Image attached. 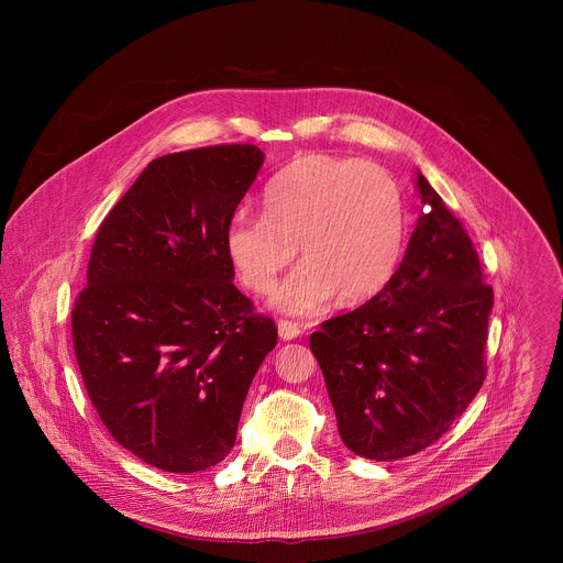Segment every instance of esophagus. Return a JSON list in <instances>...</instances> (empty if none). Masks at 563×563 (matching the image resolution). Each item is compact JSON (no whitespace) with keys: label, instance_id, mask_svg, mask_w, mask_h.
<instances>
[{"label":"esophagus","instance_id":"esophagus-1","mask_svg":"<svg viewBox=\"0 0 563 563\" xmlns=\"http://www.w3.org/2000/svg\"><path fill=\"white\" fill-rule=\"evenodd\" d=\"M277 331H279L282 340H295V338H299L303 333L299 322L288 321V319H282V321L277 322Z\"/></svg>","mask_w":563,"mask_h":563}]
</instances>
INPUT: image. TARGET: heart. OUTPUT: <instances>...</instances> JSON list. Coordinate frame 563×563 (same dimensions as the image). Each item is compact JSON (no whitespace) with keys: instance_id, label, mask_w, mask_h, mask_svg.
Masks as SVG:
<instances>
[{"instance_id":"obj_1","label":"heart","mask_w":563,"mask_h":563,"mask_svg":"<svg viewBox=\"0 0 563 563\" xmlns=\"http://www.w3.org/2000/svg\"><path fill=\"white\" fill-rule=\"evenodd\" d=\"M407 210L401 186L382 166L303 156L264 190V217L239 212L225 251L244 288L264 295L297 257L301 264L273 295L275 308L308 317L335 295L362 303L379 295L401 264Z\"/></svg>"}]
</instances>
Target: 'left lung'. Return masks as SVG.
I'll use <instances>...</instances> for the list:
<instances>
[{
	"label": "left lung",
	"instance_id": "1",
	"mask_svg": "<svg viewBox=\"0 0 563 563\" xmlns=\"http://www.w3.org/2000/svg\"><path fill=\"white\" fill-rule=\"evenodd\" d=\"M418 192L422 214L390 284L310 338L342 442L377 462L440 440L487 371L494 290L462 221L420 173Z\"/></svg>",
	"mask_w": 563,
	"mask_h": 563
}]
</instances>
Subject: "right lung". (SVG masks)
I'll return each instance as SVG.
<instances>
[{
  "mask_svg": "<svg viewBox=\"0 0 563 563\" xmlns=\"http://www.w3.org/2000/svg\"><path fill=\"white\" fill-rule=\"evenodd\" d=\"M262 162L249 143L150 162L90 249L71 312L84 388L108 433L166 473L230 455L249 386L277 344L225 251Z\"/></svg>",
  "mask_w": 563,
  "mask_h": 563,
  "instance_id": "1",
  "label": "right lung"
}]
</instances>
